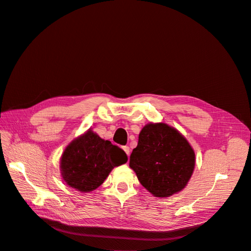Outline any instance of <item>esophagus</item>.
Listing matches in <instances>:
<instances>
[{
  "instance_id": "1",
  "label": "esophagus",
  "mask_w": 251,
  "mask_h": 251,
  "mask_svg": "<svg viewBox=\"0 0 251 251\" xmlns=\"http://www.w3.org/2000/svg\"><path fill=\"white\" fill-rule=\"evenodd\" d=\"M123 149H124V151H126V154L127 155V157L130 156V148H128L127 146H126V147H123Z\"/></svg>"
}]
</instances>
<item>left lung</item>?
<instances>
[{"instance_id": "obj_1", "label": "left lung", "mask_w": 251, "mask_h": 251, "mask_svg": "<svg viewBox=\"0 0 251 251\" xmlns=\"http://www.w3.org/2000/svg\"><path fill=\"white\" fill-rule=\"evenodd\" d=\"M130 168L141 185L158 198L183 189L195 169V151L179 131L169 125L148 124L130 156Z\"/></svg>"}]
</instances>
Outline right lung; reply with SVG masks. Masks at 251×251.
I'll return each mask as SVG.
<instances>
[{
    "label": "right lung",
    "instance_id": "add662e5",
    "mask_svg": "<svg viewBox=\"0 0 251 251\" xmlns=\"http://www.w3.org/2000/svg\"><path fill=\"white\" fill-rule=\"evenodd\" d=\"M127 161L125 151L93 131L70 142L60 158V172L66 183L81 193L100 186L111 171Z\"/></svg>",
    "mask_w": 251,
    "mask_h": 251
}]
</instances>
